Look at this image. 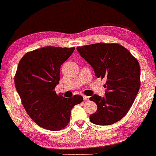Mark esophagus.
Masks as SVG:
<instances>
[{
  "mask_svg": "<svg viewBox=\"0 0 156 156\" xmlns=\"http://www.w3.org/2000/svg\"><path fill=\"white\" fill-rule=\"evenodd\" d=\"M83 98H84V101H88L89 99V97L87 96H83Z\"/></svg>",
  "mask_w": 156,
  "mask_h": 156,
  "instance_id": "obj_1",
  "label": "esophagus"
}]
</instances>
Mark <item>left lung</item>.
I'll use <instances>...</instances> for the list:
<instances>
[{
	"instance_id": "left-lung-1",
	"label": "left lung",
	"mask_w": 156,
	"mask_h": 156,
	"mask_svg": "<svg viewBox=\"0 0 156 156\" xmlns=\"http://www.w3.org/2000/svg\"><path fill=\"white\" fill-rule=\"evenodd\" d=\"M81 56L93 67L95 76L106 78L105 97L89 98L97 105L90 115L91 123L108 126L120 121L129 112L140 89V66L137 59L121 44L96 43L77 47Z\"/></svg>"
}]
</instances>
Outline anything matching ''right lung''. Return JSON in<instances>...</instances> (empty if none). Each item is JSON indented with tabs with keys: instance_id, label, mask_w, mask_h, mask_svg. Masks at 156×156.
I'll return each mask as SVG.
<instances>
[{
	"instance_id": "add662e5",
	"label": "right lung",
	"mask_w": 156,
	"mask_h": 156,
	"mask_svg": "<svg viewBox=\"0 0 156 156\" xmlns=\"http://www.w3.org/2000/svg\"><path fill=\"white\" fill-rule=\"evenodd\" d=\"M75 48L44 47L28 52L20 59L15 85L25 111L43 129L59 131L68 125L71 110L83 101L57 95L55 88L60 80V67Z\"/></svg>"
}]
</instances>
